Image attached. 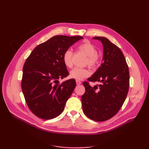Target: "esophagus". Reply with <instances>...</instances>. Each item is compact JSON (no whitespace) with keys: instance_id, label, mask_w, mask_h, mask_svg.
Returning a JSON list of instances; mask_svg holds the SVG:
<instances>
[{"instance_id":"1","label":"esophagus","mask_w":149,"mask_h":149,"mask_svg":"<svg viewBox=\"0 0 149 149\" xmlns=\"http://www.w3.org/2000/svg\"><path fill=\"white\" fill-rule=\"evenodd\" d=\"M76 84H77L78 85H79V84H81V82L80 81H79V80H76Z\"/></svg>"}]
</instances>
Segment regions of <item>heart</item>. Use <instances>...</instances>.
<instances>
[{
	"label": "heart",
	"instance_id": "b5f03b06",
	"mask_svg": "<svg viewBox=\"0 0 149 149\" xmlns=\"http://www.w3.org/2000/svg\"><path fill=\"white\" fill-rule=\"evenodd\" d=\"M78 48L84 52L88 56L87 63L89 66L94 68L97 66L99 62V58L97 55V50L93 45L88 41H85L81 43ZM73 52L71 49H67L63 55V61L66 66L71 68L73 66ZM90 75V72L88 69L82 68H74L70 71L71 78L76 80H82Z\"/></svg>",
	"mask_w": 149,
	"mask_h": 149
}]
</instances>
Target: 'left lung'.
<instances>
[{
    "label": "left lung",
    "mask_w": 149,
    "mask_h": 149,
    "mask_svg": "<svg viewBox=\"0 0 149 149\" xmlns=\"http://www.w3.org/2000/svg\"><path fill=\"white\" fill-rule=\"evenodd\" d=\"M101 42L103 63L88 80L100 84H83L85 93L81 96L83 111L88 118L102 122L115 116L123 106L129 88V71L123 52L103 37L93 38Z\"/></svg>",
    "instance_id": "1"
}]
</instances>
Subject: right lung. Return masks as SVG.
Masks as SVG:
<instances>
[{"instance_id": "add662e5", "label": "right lung", "mask_w": 149, "mask_h": 149, "mask_svg": "<svg viewBox=\"0 0 149 149\" xmlns=\"http://www.w3.org/2000/svg\"><path fill=\"white\" fill-rule=\"evenodd\" d=\"M81 36L56 35L38 45L26 60L22 89L30 111L38 118L52 119L59 116L76 86L74 79L60 83L69 73L63 61L65 52Z\"/></svg>"}]
</instances>
